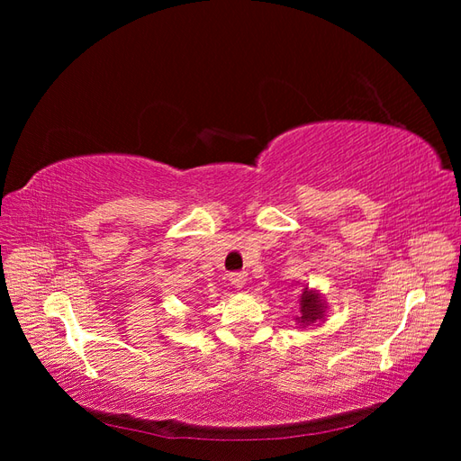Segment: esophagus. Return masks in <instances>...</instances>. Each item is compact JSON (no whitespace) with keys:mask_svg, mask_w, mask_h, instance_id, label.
Masks as SVG:
<instances>
[{"mask_svg":"<svg viewBox=\"0 0 461 461\" xmlns=\"http://www.w3.org/2000/svg\"><path fill=\"white\" fill-rule=\"evenodd\" d=\"M229 281H230V285H232L234 288H244L248 278H246V273H230Z\"/></svg>","mask_w":461,"mask_h":461,"instance_id":"esophagus-1","label":"esophagus"}]
</instances>
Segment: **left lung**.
I'll return each instance as SVG.
<instances>
[{
	"instance_id": "8db88e82",
	"label": "left lung",
	"mask_w": 461,
	"mask_h": 461,
	"mask_svg": "<svg viewBox=\"0 0 461 461\" xmlns=\"http://www.w3.org/2000/svg\"><path fill=\"white\" fill-rule=\"evenodd\" d=\"M298 303H300V317H296V323H300L302 329L325 319L327 303L323 302V298H321L317 290H310L305 286Z\"/></svg>"
}]
</instances>
